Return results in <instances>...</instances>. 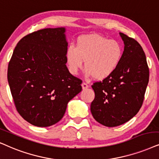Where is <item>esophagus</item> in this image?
Returning a JSON list of instances; mask_svg holds the SVG:
<instances>
[{"label":"esophagus","mask_w":159,"mask_h":159,"mask_svg":"<svg viewBox=\"0 0 159 159\" xmlns=\"http://www.w3.org/2000/svg\"><path fill=\"white\" fill-rule=\"evenodd\" d=\"M81 86H82V89H87L88 87H89L88 84H86V83H84V82H83V83H82Z\"/></svg>","instance_id":"1"}]
</instances>
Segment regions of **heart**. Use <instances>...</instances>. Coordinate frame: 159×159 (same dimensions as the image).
<instances>
[{"mask_svg": "<svg viewBox=\"0 0 159 159\" xmlns=\"http://www.w3.org/2000/svg\"><path fill=\"white\" fill-rule=\"evenodd\" d=\"M122 56L123 49L120 43L98 34L78 37L75 47L68 46L65 53L70 73L77 75L85 60L86 75L97 80L109 77L119 66Z\"/></svg>", "mask_w": 159, "mask_h": 159, "instance_id": "1", "label": "heart"}]
</instances>
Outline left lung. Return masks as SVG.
<instances>
[{
  "label": "left lung",
  "mask_w": 159,
  "mask_h": 159,
  "mask_svg": "<svg viewBox=\"0 0 159 159\" xmlns=\"http://www.w3.org/2000/svg\"><path fill=\"white\" fill-rule=\"evenodd\" d=\"M124 43L123 56L115 71L92 86L95 97L90 109L96 121L115 127L129 121L142 105L149 81V69L141 45L120 33Z\"/></svg>",
  "instance_id": "1"
}]
</instances>
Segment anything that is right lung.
Wrapping results in <instances>:
<instances>
[{
  "label": "right lung",
  "mask_w": 159,
  "mask_h": 159,
  "mask_svg": "<svg viewBox=\"0 0 159 159\" xmlns=\"http://www.w3.org/2000/svg\"><path fill=\"white\" fill-rule=\"evenodd\" d=\"M66 29H44L20 40L8 67L17 110L33 125L48 127L63 117L68 102L82 90L66 66Z\"/></svg>",
  "instance_id": "right-lung-1"
}]
</instances>
